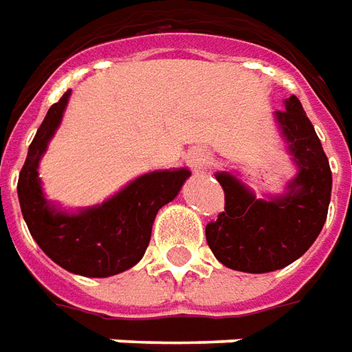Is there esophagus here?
Returning a JSON list of instances; mask_svg holds the SVG:
<instances>
[{"instance_id": "1", "label": "esophagus", "mask_w": 352, "mask_h": 352, "mask_svg": "<svg viewBox=\"0 0 352 352\" xmlns=\"http://www.w3.org/2000/svg\"><path fill=\"white\" fill-rule=\"evenodd\" d=\"M186 164L192 167V171L198 175H204L210 167V156L208 152H204L202 148H195L186 154Z\"/></svg>"}]
</instances>
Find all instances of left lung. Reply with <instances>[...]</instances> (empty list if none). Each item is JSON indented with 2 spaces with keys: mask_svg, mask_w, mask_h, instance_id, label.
I'll use <instances>...</instances> for the list:
<instances>
[{
  "mask_svg": "<svg viewBox=\"0 0 352 352\" xmlns=\"http://www.w3.org/2000/svg\"><path fill=\"white\" fill-rule=\"evenodd\" d=\"M287 154L296 167L281 195L256 196L231 171H217L226 212L206 226V241L223 266L267 274L293 264L316 241L331 200V169L314 126L296 96L274 113Z\"/></svg>",
  "mask_w": 352,
  "mask_h": 352,
  "instance_id": "1",
  "label": "left lung"
}]
</instances>
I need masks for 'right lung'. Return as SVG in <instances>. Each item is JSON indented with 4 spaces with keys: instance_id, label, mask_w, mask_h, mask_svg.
Wrapping results in <instances>:
<instances>
[{
    "instance_id": "1",
    "label": "right lung",
    "mask_w": 352,
    "mask_h": 352,
    "mask_svg": "<svg viewBox=\"0 0 352 352\" xmlns=\"http://www.w3.org/2000/svg\"><path fill=\"white\" fill-rule=\"evenodd\" d=\"M71 90L47 109L19 175V204L28 231L57 266L85 277H109L144 256L160 208L171 202L190 177L186 167L136 177L102 204L67 210L45 198L40 160L63 121Z\"/></svg>"
}]
</instances>
